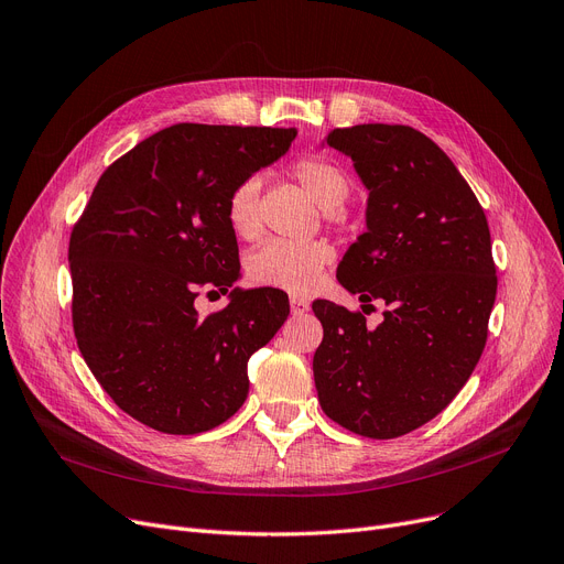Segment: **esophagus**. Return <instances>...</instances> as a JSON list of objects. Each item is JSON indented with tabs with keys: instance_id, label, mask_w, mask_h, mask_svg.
<instances>
[{
	"instance_id": "esophagus-1",
	"label": "esophagus",
	"mask_w": 564,
	"mask_h": 564,
	"mask_svg": "<svg viewBox=\"0 0 564 564\" xmlns=\"http://www.w3.org/2000/svg\"><path fill=\"white\" fill-rule=\"evenodd\" d=\"M291 314H305L310 310V303L301 296H291Z\"/></svg>"
}]
</instances>
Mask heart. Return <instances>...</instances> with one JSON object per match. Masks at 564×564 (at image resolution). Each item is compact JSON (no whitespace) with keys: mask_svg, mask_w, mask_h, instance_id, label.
Listing matches in <instances>:
<instances>
[{"mask_svg":"<svg viewBox=\"0 0 564 564\" xmlns=\"http://www.w3.org/2000/svg\"><path fill=\"white\" fill-rule=\"evenodd\" d=\"M291 175L326 210L340 208L349 194L347 171L328 156L305 154L291 164ZM259 177H245L231 189L227 206H224L229 229L240 240H254L261 236L263 224L259 213ZM330 261L333 252L324 242L270 240L247 257L245 268L247 278L259 286L282 289L291 291V294H310L312 289H317Z\"/></svg>","mask_w":564,"mask_h":564,"instance_id":"b5f03b06","label":"heart"}]
</instances>
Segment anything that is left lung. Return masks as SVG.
<instances>
[{
	"mask_svg": "<svg viewBox=\"0 0 564 564\" xmlns=\"http://www.w3.org/2000/svg\"><path fill=\"white\" fill-rule=\"evenodd\" d=\"M326 143L351 156L370 189L368 231L337 280L389 310L370 328L360 310L314 303L324 326L314 384L328 419L393 440L435 419L479 364L498 294L488 221L454 162L412 127L333 129Z\"/></svg>",
	"mask_w": 564,
	"mask_h": 564,
	"instance_id": "8db88e82",
	"label": "left lung"
}]
</instances>
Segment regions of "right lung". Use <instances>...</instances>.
<instances>
[{"label": "right lung", "mask_w": 564, "mask_h": 564, "mask_svg": "<svg viewBox=\"0 0 564 564\" xmlns=\"http://www.w3.org/2000/svg\"><path fill=\"white\" fill-rule=\"evenodd\" d=\"M294 139L296 129L166 127L101 173L74 224L78 349L112 402L154 431L196 435L234 416L250 391L247 360L289 317L280 289H236L206 317L194 301L236 284L224 206Z\"/></svg>", "instance_id": "add662e5"}]
</instances>
